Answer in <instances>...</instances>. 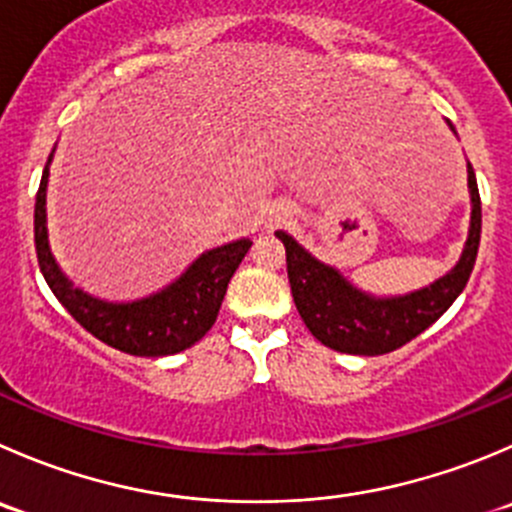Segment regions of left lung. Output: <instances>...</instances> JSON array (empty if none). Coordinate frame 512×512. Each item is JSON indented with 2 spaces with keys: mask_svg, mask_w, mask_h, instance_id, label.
<instances>
[{
  "mask_svg": "<svg viewBox=\"0 0 512 512\" xmlns=\"http://www.w3.org/2000/svg\"><path fill=\"white\" fill-rule=\"evenodd\" d=\"M468 182L470 195H473V222H470V237L465 242L460 262L453 272L440 277L425 290L395 297V300H372L362 295L355 287L347 285L332 267L307 255L290 235L275 232L287 252V277H290L297 312L305 320L307 330L322 345L337 352H350V355H385L428 330L453 305L455 297L470 280L475 257H478L480 225H483L478 182H475L470 162Z\"/></svg>",
  "mask_w": 512,
  "mask_h": 512,
  "instance_id": "obj_1",
  "label": "left lung"
}]
</instances>
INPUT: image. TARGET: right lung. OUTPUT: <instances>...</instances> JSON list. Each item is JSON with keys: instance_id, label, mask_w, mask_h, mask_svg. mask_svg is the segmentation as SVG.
<instances>
[{"instance_id": "1", "label": "right lung", "mask_w": 512, "mask_h": 512, "mask_svg": "<svg viewBox=\"0 0 512 512\" xmlns=\"http://www.w3.org/2000/svg\"><path fill=\"white\" fill-rule=\"evenodd\" d=\"M49 162H52V155L44 165L37 202H34V247H37L39 270L64 310L97 340L127 355H175L202 340L205 332L215 325L217 312L225 300L227 282L240 267L252 240H237L205 252L175 285L155 297L132 302V305H109V302L94 300L72 287L49 252L47 212H44Z\"/></svg>"}]
</instances>
